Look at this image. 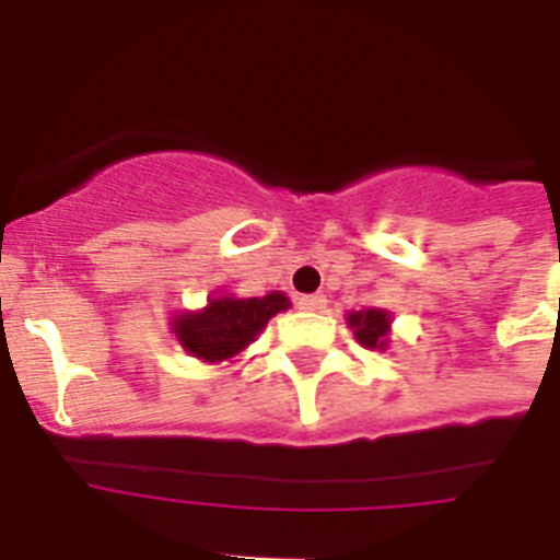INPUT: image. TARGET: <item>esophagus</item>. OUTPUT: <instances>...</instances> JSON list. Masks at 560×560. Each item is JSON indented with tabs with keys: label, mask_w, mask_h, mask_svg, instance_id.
<instances>
[{
	"label": "esophagus",
	"mask_w": 560,
	"mask_h": 560,
	"mask_svg": "<svg viewBox=\"0 0 560 560\" xmlns=\"http://www.w3.org/2000/svg\"><path fill=\"white\" fill-rule=\"evenodd\" d=\"M296 305H300V311H311V314H316V311H325L328 300H325L323 294H311V296H300Z\"/></svg>",
	"instance_id": "esophagus-1"
}]
</instances>
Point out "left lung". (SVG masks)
<instances>
[{
    "label": "left lung",
    "mask_w": 560,
    "mask_h": 560,
    "mask_svg": "<svg viewBox=\"0 0 560 560\" xmlns=\"http://www.w3.org/2000/svg\"><path fill=\"white\" fill-rule=\"evenodd\" d=\"M348 325L361 348L389 350V330H393V316H389V311L384 308L350 311Z\"/></svg>",
    "instance_id": "obj_1"
}]
</instances>
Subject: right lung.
Wrapping results in <instances>:
<instances>
[{
	"label": "right lung",
	"instance_id": "1",
	"mask_svg": "<svg viewBox=\"0 0 560 560\" xmlns=\"http://www.w3.org/2000/svg\"><path fill=\"white\" fill-rule=\"evenodd\" d=\"M285 308H291V300L283 291H269L264 296H246V300L235 294H215L207 296L205 308L173 314L171 334L187 355L205 364H221L244 353L264 334L271 316Z\"/></svg>",
	"mask_w": 560,
	"mask_h": 560
}]
</instances>
